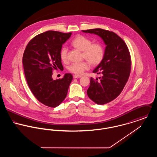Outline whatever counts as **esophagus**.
Segmentation results:
<instances>
[{
	"label": "esophagus",
	"mask_w": 157,
	"mask_h": 157,
	"mask_svg": "<svg viewBox=\"0 0 157 157\" xmlns=\"http://www.w3.org/2000/svg\"><path fill=\"white\" fill-rule=\"evenodd\" d=\"M82 75H74V78H80V77H82Z\"/></svg>",
	"instance_id": "esophagus-1"
}]
</instances>
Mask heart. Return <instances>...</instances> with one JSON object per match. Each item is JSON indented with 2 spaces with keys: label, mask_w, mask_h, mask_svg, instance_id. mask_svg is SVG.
I'll use <instances>...</instances> for the list:
<instances>
[{
  "label": "heart",
  "mask_w": 157,
  "mask_h": 157,
  "mask_svg": "<svg viewBox=\"0 0 157 157\" xmlns=\"http://www.w3.org/2000/svg\"><path fill=\"white\" fill-rule=\"evenodd\" d=\"M71 45L76 49L82 51V57L87 60L92 65H97L101 63L105 56V48L100 43L92 44L90 39L83 36L75 37L71 42ZM60 57L63 62L67 60V49L63 46L60 51ZM90 67L88 62L73 63L67 69L69 72L76 75L82 74Z\"/></svg>",
  "instance_id": "heart-1"
}]
</instances>
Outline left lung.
Listing matches in <instances>:
<instances>
[{"label": "left lung", "instance_id": "left-lung-1", "mask_svg": "<svg viewBox=\"0 0 157 157\" xmlns=\"http://www.w3.org/2000/svg\"><path fill=\"white\" fill-rule=\"evenodd\" d=\"M98 35L106 45L105 56L94 71L99 80L90 78L87 94L97 105H105L116 98L123 90L131 73V59L125 42L115 33L101 28L82 30Z\"/></svg>", "mask_w": 157, "mask_h": 157}]
</instances>
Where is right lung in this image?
<instances>
[{
	"label": "right lung",
	"mask_w": 157,
	"mask_h": 157,
	"mask_svg": "<svg viewBox=\"0 0 157 157\" xmlns=\"http://www.w3.org/2000/svg\"><path fill=\"white\" fill-rule=\"evenodd\" d=\"M71 34L55 31L41 33L29 41L23 53V65L29 88L40 103L51 108L58 106L65 100L72 80L70 73L61 79L52 77L54 69L63 68L60 51Z\"/></svg>",
	"instance_id": "obj_1"
}]
</instances>
